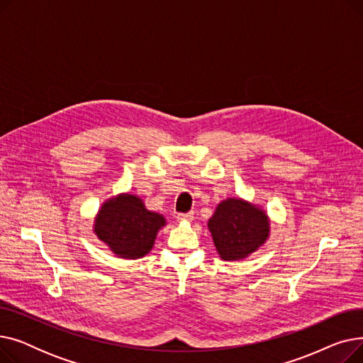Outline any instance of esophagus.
<instances>
[{
  "label": "esophagus",
  "instance_id": "esophagus-1",
  "mask_svg": "<svg viewBox=\"0 0 363 363\" xmlns=\"http://www.w3.org/2000/svg\"><path fill=\"white\" fill-rule=\"evenodd\" d=\"M177 219L179 222H191L194 219V213L193 212H189V213H178Z\"/></svg>",
  "mask_w": 363,
  "mask_h": 363
}]
</instances>
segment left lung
Wrapping results in <instances>:
<instances>
[{
    "label": "left lung",
    "instance_id": "left-lung-1",
    "mask_svg": "<svg viewBox=\"0 0 363 363\" xmlns=\"http://www.w3.org/2000/svg\"><path fill=\"white\" fill-rule=\"evenodd\" d=\"M207 228L222 260H242L269 238L271 220L260 206L230 197L218 204Z\"/></svg>",
    "mask_w": 363,
    "mask_h": 363
}]
</instances>
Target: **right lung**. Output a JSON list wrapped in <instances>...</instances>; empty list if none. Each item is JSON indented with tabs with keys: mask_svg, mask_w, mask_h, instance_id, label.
<instances>
[{
	"mask_svg": "<svg viewBox=\"0 0 363 363\" xmlns=\"http://www.w3.org/2000/svg\"><path fill=\"white\" fill-rule=\"evenodd\" d=\"M164 225V216L148 211L138 196L122 193L101 204L92 231L116 256L141 259Z\"/></svg>",
	"mask_w": 363,
	"mask_h": 363,
	"instance_id": "1",
	"label": "right lung"
}]
</instances>
